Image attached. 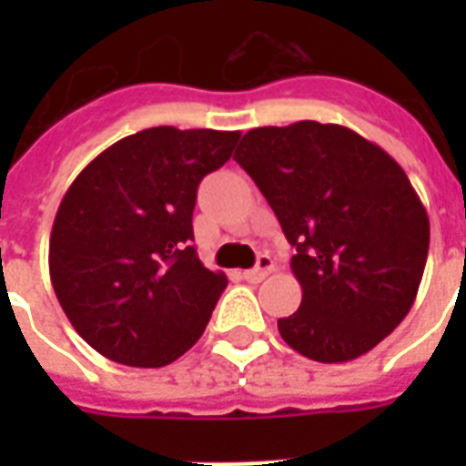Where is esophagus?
Segmentation results:
<instances>
[{
    "label": "esophagus",
    "mask_w": 466,
    "mask_h": 466,
    "mask_svg": "<svg viewBox=\"0 0 466 466\" xmlns=\"http://www.w3.org/2000/svg\"><path fill=\"white\" fill-rule=\"evenodd\" d=\"M273 268H276V261H273L268 254H261V256H258V263H256V268L244 270V273H241V278H244L247 283H261L263 278L268 276Z\"/></svg>",
    "instance_id": "1"
}]
</instances>
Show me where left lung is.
<instances>
[{
    "label": "left lung",
    "instance_id": "1",
    "mask_svg": "<svg viewBox=\"0 0 466 466\" xmlns=\"http://www.w3.org/2000/svg\"><path fill=\"white\" fill-rule=\"evenodd\" d=\"M234 161L298 248L302 305L278 319L285 343L319 362L372 350L413 307L431 244L404 168L350 127L317 120L254 127Z\"/></svg>",
    "mask_w": 466,
    "mask_h": 466
}]
</instances>
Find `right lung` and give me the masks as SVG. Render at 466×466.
I'll return each mask as SVG.
<instances>
[{"label":"right lung","instance_id":"right-lung-1","mask_svg":"<svg viewBox=\"0 0 466 466\" xmlns=\"http://www.w3.org/2000/svg\"><path fill=\"white\" fill-rule=\"evenodd\" d=\"M237 130L159 126L127 135L79 171L50 232V280L75 331L130 368H164L203 336L225 273L198 258V183Z\"/></svg>","mask_w":466,"mask_h":466}]
</instances>
